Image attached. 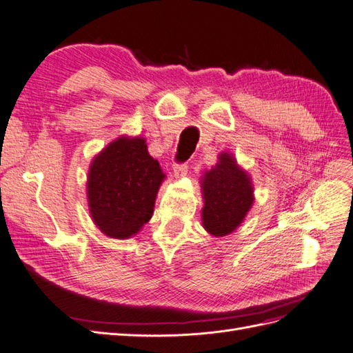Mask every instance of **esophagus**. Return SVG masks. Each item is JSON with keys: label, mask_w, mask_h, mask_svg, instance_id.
Masks as SVG:
<instances>
[{"label": "esophagus", "mask_w": 353, "mask_h": 353, "mask_svg": "<svg viewBox=\"0 0 353 353\" xmlns=\"http://www.w3.org/2000/svg\"><path fill=\"white\" fill-rule=\"evenodd\" d=\"M187 174V165L183 163V165H174V175L176 178H181Z\"/></svg>", "instance_id": "1"}]
</instances>
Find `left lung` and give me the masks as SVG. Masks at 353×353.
<instances>
[{"label": "left lung", "instance_id": "1", "mask_svg": "<svg viewBox=\"0 0 353 353\" xmlns=\"http://www.w3.org/2000/svg\"><path fill=\"white\" fill-rule=\"evenodd\" d=\"M201 185V223L210 236L223 237L236 231L254 201V188L248 170L232 153L221 152L215 166L205 170Z\"/></svg>", "mask_w": 353, "mask_h": 353}]
</instances>
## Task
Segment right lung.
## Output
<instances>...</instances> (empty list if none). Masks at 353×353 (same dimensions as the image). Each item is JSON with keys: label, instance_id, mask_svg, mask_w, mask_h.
<instances>
[{"label": "right lung", "instance_id": "obj_1", "mask_svg": "<svg viewBox=\"0 0 353 353\" xmlns=\"http://www.w3.org/2000/svg\"><path fill=\"white\" fill-rule=\"evenodd\" d=\"M165 178L148 154L145 138L117 137L94 156L88 169L87 199L94 223L110 239H131L150 221Z\"/></svg>", "mask_w": 353, "mask_h": 353}]
</instances>
